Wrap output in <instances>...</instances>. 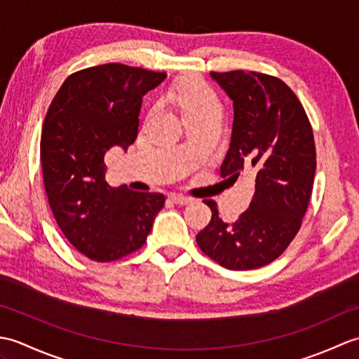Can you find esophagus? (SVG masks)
<instances>
[{"mask_svg": "<svg viewBox=\"0 0 359 359\" xmlns=\"http://www.w3.org/2000/svg\"><path fill=\"white\" fill-rule=\"evenodd\" d=\"M168 199H170L175 205L191 203V199H189V197H187V196H184V194H170V196H168Z\"/></svg>", "mask_w": 359, "mask_h": 359, "instance_id": "esophagus-1", "label": "esophagus"}]
</instances>
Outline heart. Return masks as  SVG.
<instances>
[{
    "label": "heart",
    "instance_id": "1",
    "mask_svg": "<svg viewBox=\"0 0 359 359\" xmlns=\"http://www.w3.org/2000/svg\"><path fill=\"white\" fill-rule=\"evenodd\" d=\"M174 98L175 103L179 104L184 120L220 108L212 90L197 79H188L180 83L179 88L175 89Z\"/></svg>",
    "mask_w": 359,
    "mask_h": 359
}]
</instances>
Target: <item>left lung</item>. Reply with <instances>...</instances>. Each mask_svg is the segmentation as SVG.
<instances>
[{
  "mask_svg": "<svg viewBox=\"0 0 359 359\" xmlns=\"http://www.w3.org/2000/svg\"><path fill=\"white\" fill-rule=\"evenodd\" d=\"M233 100L231 143L220 175L256 174L250 207L233 225L205 201L211 220L196 236L205 255L228 270H253L284 253L302 225L316 170L313 131L296 94L261 72H211Z\"/></svg>",
  "mask_w": 359,
  "mask_h": 359,
  "instance_id": "obj_1",
  "label": "left lung"
}]
</instances>
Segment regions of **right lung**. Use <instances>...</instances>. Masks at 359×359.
<instances>
[{
    "label": "right lung",
    "instance_id": "1",
    "mask_svg": "<svg viewBox=\"0 0 359 359\" xmlns=\"http://www.w3.org/2000/svg\"><path fill=\"white\" fill-rule=\"evenodd\" d=\"M165 72L108 63L65 80L44 117L40 142L44 189L60 230L80 253L112 262L147 242L165 196L112 188L104 154L137 139L143 95Z\"/></svg>",
    "mask_w": 359,
    "mask_h": 359
}]
</instances>
